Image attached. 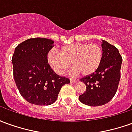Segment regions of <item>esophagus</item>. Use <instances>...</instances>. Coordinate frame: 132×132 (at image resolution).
Masks as SVG:
<instances>
[{
  "instance_id": "1",
  "label": "esophagus",
  "mask_w": 132,
  "mask_h": 132,
  "mask_svg": "<svg viewBox=\"0 0 132 132\" xmlns=\"http://www.w3.org/2000/svg\"><path fill=\"white\" fill-rule=\"evenodd\" d=\"M70 83H75V82H76V80L72 79V78H70Z\"/></svg>"
}]
</instances>
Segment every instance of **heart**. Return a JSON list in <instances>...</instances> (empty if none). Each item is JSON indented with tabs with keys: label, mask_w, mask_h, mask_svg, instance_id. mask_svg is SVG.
Here are the masks:
<instances>
[{
	"label": "heart",
	"mask_w": 132,
	"mask_h": 132,
	"mask_svg": "<svg viewBox=\"0 0 132 132\" xmlns=\"http://www.w3.org/2000/svg\"><path fill=\"white\" fill-rule=\"evenodd\" d=\"M103 57V50L98 44L75 42L61 47L59 52L50 51L47 60L58 75H64L72 65L74 74L80 73L85 77L93 74L98 69Z\"/></svg>",
	"instance_id": "obj_1"
}]
</instances>
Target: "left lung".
I'll use <instances>...</instances> for the list:
<instances>
[{"label": "left lung", "instance_id": "obj_1", "mask_svg": "<svg viewBox=\"0 0 132 132\" xmlns=\"http://www.w3.org/2000/svg\"><path fill=\"white\" fill-rule=\"evenodd\" d=\"M101 47L103 57L99 68L92 75L80 79L86 85V90L79 96V100L90 106L109 102L116 94L121 77L122 57L119 50L105 40H102Z\"/></svg>", "mask_w": 132, "mask_h": 132}]
</instances>
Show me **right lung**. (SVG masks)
<instances>
[{
	"instance_id": "add662e5",
	"label": "right lung",
	"mask_w": 132,
	"mask_h": 132,
	"mask_svg": "<svg viewBox=\"0 0 132 132\" xmlns=\"http://www.w3.org/2000/svg\"><path fill=\"white\" fill-rule=\"evenodd\" d=\"M54 41L29 39L15 48L12 57L13 78L21 95L30 103L47 106L56 101L68 78L56 74L47 60Z\"/></svg>"
}]
</instances>
